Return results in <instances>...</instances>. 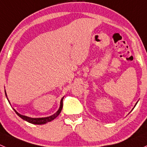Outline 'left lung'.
I'll return each mask as SVG.
<instances>
[{"label":"left lung","mask_w":147,"mask_h":147,"mask_svg":"<svg viewBox=\"0 0 147 147\" xmlns=\"http://www.w3.org/2000/svg\"><path fill=\"white\" fill-rule=\"evenodd\" d=\"M137 102H138V101H137V102H136V104H135V105H134V107H135V106H136V105H137ZM134 107H133V109H134ZM133 109H132V110H133ZM132 110H131V111H132Z\"/></svg>","instance_id":"left-lung-1"}]
</instances>
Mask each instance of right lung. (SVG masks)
I'll return each mask as SVG.
<instances>
[{"instance_id": "1", "label": "right lung", "mask_w": 147, "mask_h": 147, "mask_svg": "<svg viewBox=\"0 0 147 147\" xmlns=\"http://www.w3.org/2000/svg\"><path fill=\"white\" fill-rule=\"evenodd\" d=\"M5 93L6 98H7V100H8L9 103H10V101H9L8 98H7V93H6V91H5ZM63 98H64V96H63V98L61 99V101H60V106H59V107L58 110H57V111L56 112V113H54V114L51 115H50V116H48V117H28V116L22 115L20 114V113H18V112L16 111V110H15L14 108H13V110H14V111L16 112V114H17L20 117H21V118H22V119H24V120L27 121V122H30V123L34 124V125H43V124H46V123H47V122L52 121L53 119H55L56 117H57V116H58L60 114V113H61V110H62V107H63Z\"/></svg>"}]
</instances>
